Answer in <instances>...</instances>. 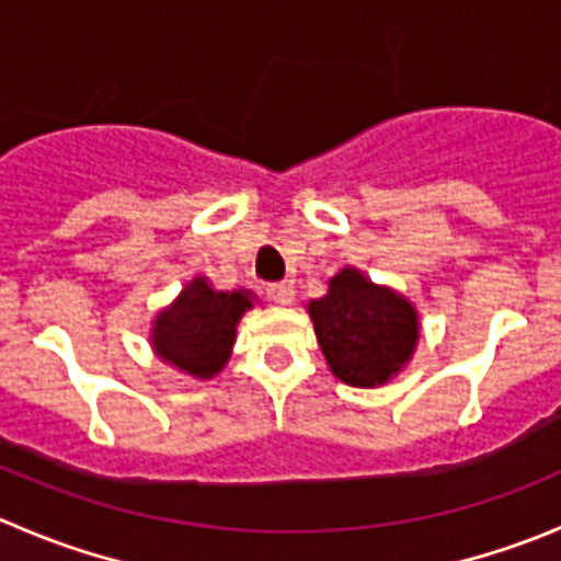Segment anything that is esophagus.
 Instances as JSON below:
<instances>
[{"label": "esophagus", "instance_id": "esophagus-1", "mask_svg": "<svg viewBox=\"0 0 561 561\" xmlns=\"http://www.w3.org/2000/svg\"><path fill=\"white\" fill-rule=\"evenodd\" d=\"M268 298L274 305L287 307L293 305V298H296V287L290 282H279V285H268Z\"/></svg>", "mask_w": 561, "mask_h": 561}]
</instances>
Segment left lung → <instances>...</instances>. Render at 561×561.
Masks as SVG:
<instances>
[{
	"mask_svg": "<svg viewBox=\"0 0 561 561\" xmlns=\"http://www.w3.org/2000/svg\"><path fill=\"white\" fill-rule=\"evenodd\" d=\"M329 370L352 387H381L410 365L421 343V316L404 293L376 285L354 265L327 279L307 305Z\"/></svg>",
	"mask_w": 561,
	"mask_h": 561,
	"instance_id": "8db88e82",
	"label": "left lung"
}]
</instances>
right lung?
I'll list each match as a JSON object with an SVG mask.
<instances>
[{"mask_svg": "<svg viewBox=\"0 0 561 561\" xmlns=\"http://www.w3.org/2000/svg\"><path fill=\"white\" fill-rule=\"evenodd\" d=\"M254 305L256 296L245 287L216 290L207 276L196 274L171 305L151 318V352L180 374L198 381L213 379L227 368L240 318Z\"/></svg>", "mask_w": 561, "mask_h": 561, "instance_id": "right-lung-1", "label": "right lung"}]
</instances>
